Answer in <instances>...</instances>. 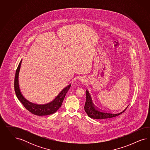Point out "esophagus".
Masks as SVG:
<instances>
[{"instance_id":"obj_1","label":"esophagus","mask_w":150,"mask_h":150,"mask_svg":"<svg viewBox=\"0 0 150 150\" xmlns=\"http://www.w3.org/2000/svg\"><path fill=\"white\" fill-rule=\"evenodd\" d=\"M80 81L82 83H84L85 82H86V77L85 76H81L80 77Z\"/></svg>"}]
</instances>
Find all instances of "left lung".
Wrapping results in <instances>:
<instances>
[{"mask_svg":"<svg viewBox=\"0 0 150 150\" xmlns=\"http://www.w3.org/2000/svg\"><path fill=\"white\" fill-rule=\"evenodd\" d=\"M86 100L85 105L84 107V109L87 114L88 115V116L93 119H103L113 118L123 113L129 106L128 105L125 109L123 110V111L121 112L112 113L111 112L105 111L104 110H102L98 108L94 104L93 100L92 98V96L87 90H86Z\"/></svg>","mask_w":150,"mask_h":150,"instance_id":"8db88e82","label":"left lung"}]
</instances>
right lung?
Returning <instances> with one entry per match:
<instances>
[{"label":"right lung","instance_id":"add662e5","mask_svg":"<svg viewBox=\"0 0 150 150\" xmlns=\"http://www.w3.org/2000/svg\"><path fill=\"white\" fill-rule=\"evenodd\" d=\"M21 62H22V59L21 60L20 63L18 64V68L16 69L15 76V80H14L15 92L18 100L21 102V103L23 105V106L29 112H30L31 113L35 115L42 116V115H48L52 114L54 113L55 112H56L58 110L62 105L64 97L66 95L67 93L68 92V91H69V90L70 89L71 84L65 87L54 100L48 103L43 104V105H38L34 103H32L26 100L23 96L19 87L18 74H19V71H20V69L21 65Z\"/></svg>","mask_w":150,"mask_h":150}]
</instances>
